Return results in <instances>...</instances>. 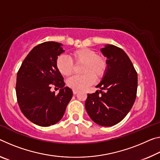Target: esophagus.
Instances as JSON below:
<instances>
[{"label": "esophagus", "mask_w": 160, "mask_h": 160, "mask_svg": "<svg viewBox=\"0 0 160 160\" xmlns=\"http://www.w3.org/2000/svg\"><path fill=\"white\" fill-rule=\"evenodd\" d=\"M72 92H73V95H76V94H77L78 92V91H77V90H73L72 91Z\"/></svg>", "instance_id": "1"}]
</instances>
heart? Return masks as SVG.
I'll return each instance as SVG.
<instances>
[{
	"instance_id": "b5f03b06",
	"label": "heart",
	"mask_w": 160,
	"mask_h": 160,
	"mask_svg": "<svg viewBox=\"0 0 160 160\" xmlns=\"http://www.w3.org/2000/svg\"><path fill=\"white\" fill-rule=\"evenodd\" d=\"M82 64V75H74L67 80L69 88L75 90H85L95 82V78L100 80L107 72L108 61L95 50L90 48H80L72 52L70 59L61 55L55 60V67L60 74L68 76L73 70V63Z\"/></svg>"
}]
</instances>
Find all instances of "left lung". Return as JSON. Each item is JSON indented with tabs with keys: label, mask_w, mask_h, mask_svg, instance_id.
I'll return each mask as SVG.
<instances>
[{
	"label": "left lung",
	"mask_w": 160,
	"mask_h": 160,
	"mask_svg": "<svg viewBox=\"0 0 160 160\" xmlns=\"http://www.w3.org/2000/svg\"><path fill=\"white\" fill-rule=\"evenodd\" d=\"M101 52L107 58V72L96 86L101 90L88 94L85 106L92 121L99 125L111 127L122 120L132 108L137 96L138 73L121 48L105 45Z\"/></svg>",
	"instance_id": "left-lung-1"
}]
</instances>
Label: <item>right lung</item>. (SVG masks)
<instances>
[{
    "label": "right lung",
    "mask_w": 160,
    "mask_h": 160,
    "mask_svg": "<svg viewBox=\"0 0 160 160\" xmlns=\"http://www.w3.org/2000/svg\"><path fill=\"white\" fill-rule=\"evenodd\" d=\"M61 43L48 41L32 48L22 62L16 80V96L22 114L41 127L55 125L64 115L72 91L55 67V60L65 51ZM60 88L58 95L50 90Z\"/></svg>",
    "instance_id": "obj_1"
}]
</instances>
